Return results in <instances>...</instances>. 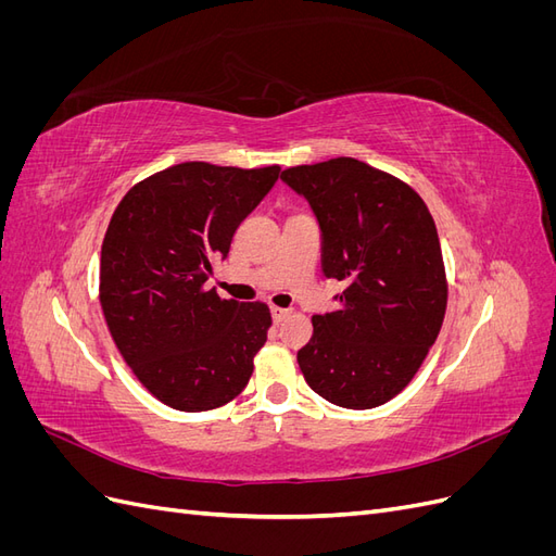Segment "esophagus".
Here are the masks:
<instances>
[{"mask_svg": "<svg viewBox=\"0 0 556 556\" xmlns=\"http://www.w3.org/2000/svg\"><path fill=\"white\" fill-rule=\"evenodd\" d=\"M290 315V308H278V306H271V317L276 319V323H282L285 317Z\"/></svg>", "mask_w": 556, "mask_h": 556, "instance_id": "1", "label": "esophagus"}]
</instances>
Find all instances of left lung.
Here are the masks:
<instances>
[{"instance_id":"1","label":"left lung","mask_w":556,"mask_h":556,"mask_svg":"<svg viewBox=\"0 0 556 556\" xmlns=\"http://www.w3.org/2000/svg\"><path fill=\"white\" fill-rule=\"evenodd\" d=\"M323 231V274L339 308L313 315L296 362L311 390L341 408L382 406L422 366L447 306L433 217L410 185L355 157L285 169Z\"/></svg>"}]
</instances>
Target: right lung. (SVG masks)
<instances>
[{"label":"right lung","mask_w":556,"mask_h":556,"mask_svg":"<svg viewBox=\"0 0 556 556\" xmlns=\"http://www.w3.org/2000/svg\"><path fill=\"white\" fill-rule=\"evenodd\" d=\"M278 174L182 162L134 185L111 217L99 301L123 359L166 406L220 408L252 376L271 313L220 299L206 280Z\"/></svg>","instance_id":"obj_1"}]
</instances>
